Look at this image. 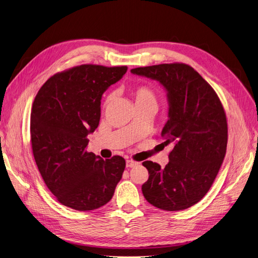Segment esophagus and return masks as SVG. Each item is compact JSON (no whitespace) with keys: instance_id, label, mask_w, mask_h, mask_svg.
Returning <instances> with one entry per match:
<instances>
[{"instance_id":"obj_1","label":"esophagus","mask_w":258,"mask_h":258,"mask_svg":"<svg viewBox=\"0 0 258 258\" xmlns=\"http://www.w3.org/2000/svg\"><path fill=\"white\" fill-rule=\"evenodd\" d=\"M135 165H137V162L134 161V160H126V167H134Z\"/></svg>"}]
</instances>
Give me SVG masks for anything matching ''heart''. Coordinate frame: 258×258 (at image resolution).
<instances>
[{"label": "heart", "mask_w": 258, "mask_h": 258, "mask_svg": "<svg viewBox=\"0 0 258 258\" xmlns=\"http://www.w3.org/2000/svg\"><path fill=\"white\" fill-rule=\"evenodd\" d=\"M132 96L135 100L136 105H151L156 107L157 106V96L155 91L146 85H139L135 86L131 90ZM113 99V93H108L103 101V107H106Z\"/></svg>", "instance_id": "b5f03b06"}]
</instances>
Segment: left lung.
<instances>
[{
	"label": "left lung",
	"mask_w": 258,
	"mask_h": 258,
	"mask_svg": "<svg viewBox=\"0 0 258 258\" xmlns=\"http://www.w3.org/2000/svg\"><path fill=\"white\" fill-rule=\"evenodd\" d=\"M131 72L159 80L169 101V118L161 133L164 144L173 146L169 162L164 168L143 162L150 174L142 185L143 196L162 210L187 209L206 196L224 161L228 142L224 106L213 88L189 64L161 63Z\"/></svg>",
	"instance_id": "1"
}]
</instances>
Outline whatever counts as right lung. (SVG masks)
<instances>
[{
	"instance_id": "add662e5",
	"label": "right lung",
	"mask_w": 258,
	"mask_h": 258,
	"mask_svg": "<svg viewBox=\"0 0 258 258\" xmlns=\"http://www.w3.org/2000/svg\"><path fill=\"white\" fill-rule=\"evenodd\" d=\"M126 66L80 64L51 76L36 94L30 117L31 147L38 171L60 204L79 211L97 209L114 196L125 160H103L87 151L97 128L103 92Z\"/></svg>"
}]
</instances>
